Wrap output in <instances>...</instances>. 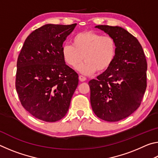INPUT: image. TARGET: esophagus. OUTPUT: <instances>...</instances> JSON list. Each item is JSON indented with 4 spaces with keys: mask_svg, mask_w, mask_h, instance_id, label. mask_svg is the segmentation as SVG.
Returning a JSON list of instances; mask_svg holds the SVG:
<instances>
[{
    "mask_svg": "<svg viewBox=\"0 0 158 158\" xmlns=\"http://www.w3.org/2000/svg\"><path fill=\"white\" fill-rule=\"evenodd\" d=\"M79 79L80 81H85V80H86V78H85V77L82 76V75H79Z\"/></svg>",
    "mask_w": 158,
    "mask_h": 158,
    "instance_id": "34e87169",
    "label": "esophagus"
}]
</instances>
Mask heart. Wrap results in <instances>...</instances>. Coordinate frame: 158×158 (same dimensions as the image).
I'll return each instance as SVG.
<instances>
[{
  "mask_svg": "<svg viewBox=\"0 0 158 158\" xmlns=\"http://www.w3.org/2000/svg\"><path fill=\"white\" fill-rule=\"evenodd\" d=\"M73 45L65 44L62 47V56L67 65L77 67L80 73L90 74L97 70L103 73L109 68L116 58L117 46L114 37L102 35L92 31L76 34L72 40Z\"/></svg>",
  "mask_w": 158,
  "mask_h": 158,
  "instance_id": "b5f03b06",
  "label": "heart"
}]
</instances>
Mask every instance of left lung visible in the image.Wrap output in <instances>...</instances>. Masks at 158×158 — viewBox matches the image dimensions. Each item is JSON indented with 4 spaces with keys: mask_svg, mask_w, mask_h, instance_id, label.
Wrapping results in <instances>:
<instances>
[{
    "mask_svg": "<svg viewBox=\"0 0 158 158\" xmlns=\"http://www.w3.org/2000/svg\"><path fill=\"white\" fill-rule=\"evenodd\" d=\"M114 37L116 58L108 69L89 82L95 114L109 122L121 121L139 107L146 91L147 62L138 40L119 26H96Z\"/></svg>",
    "mask_w": 158,
    "mask_h": 158,
    "instance_id": "8db88e82",
    "label": "left lung"
}]
</instances>
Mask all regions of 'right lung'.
I'll use <instances>...</instances> for the list:
<instances>
[{"label":"right lung","instance_id":"obj_1","mask_svg":"<svg viewBox=\"0 0 158 158\" xmlns=\"http://www.w3.org/2000/svg\"><path fill=\"white\" fill-rule=\"evenodd\" d=\"M46 24L26 39L17 63L15 86L21 105L46 122L62 119L78 85V74L63 60L62 47L75 28Z\"/></svg>","mask_w":158,"mask_h":158}]
</instances>
